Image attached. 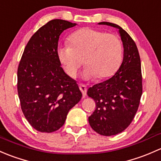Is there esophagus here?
<instances>
[{
	"label": "esophagus",
	"mask_w": 161,
	"mask_h": 161,
	"mask_svg": "<svg viewBox=\"0 0 161 161\" xmlns=\"http://www.w3.org/2000/svg\"><path fill=\"white\" fill-rule=\"evenodd\" d=\"M79 87H80V92H82L83 96L84 97V96L86 95V94H87V87H86L85 85H84V84H80Z\"/></svg>",
	"instance_id": "1"
}]
</instances>
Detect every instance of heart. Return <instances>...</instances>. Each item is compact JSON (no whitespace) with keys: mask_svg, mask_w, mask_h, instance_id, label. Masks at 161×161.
<instances>
[{"mask_svg":"<svg viewBox=\"0 0 161 161\" xmlns=\"http://www.w3.org/2000/svg\"><path fill=\"white\" fill-rule=\"evenodd\" d=\"M69 42L70 44L58 47L57 56L71 77L77 76L83 63L86 65L83 72L85 79L109 77L116 72L122 63V41L114 34L84 28L71 34Z\"/></svg>","mask_w":161,"mask_h":161,"instance_id":"b5f03b06","label":"heart"}]
</instances>
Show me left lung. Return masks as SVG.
<instances>
[{"label": "left lung", "instance_id": "8db88e82", "mask_svg": "<svg viewBox=\"0 0 161 161\" xmlns=\"http://www.w3.org/2000/svg\"><path fill=\"white\" fill-rule=\"evenodd\" d=\"M98 24L119 29L124 49L123 60L115 75L87 90L96 103L89 124L100 135L110 136L123 132L135 117L142 92L141 62L136 45L126 31L113 23Z\"/></svg>", "mask_w": 161, "mask_h": 161}]
</instances>
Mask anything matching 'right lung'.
Instances as JSON below:
<instances>
[{
    "instance_id": "add662e5",
    "label": "right lung",
    "mask_w": 161,
    "mask_h": 161,
    "mask_svg": "<svg viewBox=\"0 0 161 161\" xmlns=\"http://www.w3.org/2000/svg\"><path fill=\"white\" fill-rule=\"evenodd\" d=\"M76 23L49 21L29 39L18 68V93L29 124L41 132L64 125L69 109L82 97L76 80L61 67L57 56L59 36Z\"/></svg>"
}]
</instances>
